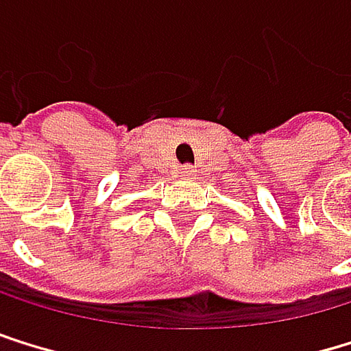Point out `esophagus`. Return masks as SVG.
I'll list each match as a JSON object with an SVG mask.
<instances>
[{
	"mask_svg": "<svg viewBox=\"0 0 351 351\" xmlns=\"http://www.w3.org/2000/svg\"><path fill=\"white\" fill-rule=\"evenodd\" d=\"M179 174H181V177H183V179H189V177H191V174H193V170H191L189 166H183V168L179 170Z\"/></svg>",
	"mask_w": 351,
	"mask_h": 351,
	"instance_id": "esophagus-1",
	"label": "esophagus"
}]
</instances>
